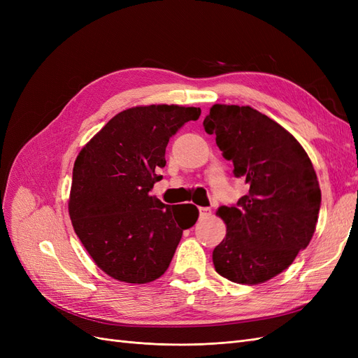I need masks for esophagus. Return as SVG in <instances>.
Instances as JSON below:
<instances>
[{
	"label": "esophagus",
	"instance_id": "esophagus-1",
	"mask_svg": "<svg viewBox=\"0 0 358 358\" xmlns=\"http://www.w3.org/2000/svg\"><path fill=\"white\" fill-rule=\"evenodd\" d=\"M199 210H200V218H208V216H210L212 213L210 208H200Z\"/></svg>",
	"mask_w": 358,
	"mask_h": 358
}]
</instances>
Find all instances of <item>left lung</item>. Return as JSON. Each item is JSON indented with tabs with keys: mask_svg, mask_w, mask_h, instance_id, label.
Here are the masks:
<instances>
[{
	"mask_svg": "<svg viewBox=\"0 0 358 358\" xmlns=\"http://www.w3.org/2000/svg\"><path fill=\"white\" fill-rule=\"evenodd\" d=\"M203 125L249 185L236 206L216 212L227 234L213 249L215 270L231 282L263 284L288 268L315 233L317 173L296 137L252 107L213 104Z\"/></svg>",
	"mask_w": 358,
	"mask_h": 358,
	"instance_id": "obj_1",
	"label": "left lung"
}]
</instances>
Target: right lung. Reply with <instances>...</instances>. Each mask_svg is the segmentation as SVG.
<instances>
[{"mask_svg": "<svg viewBox=\"0 0 358 358\" xmlns=\"http://www.w3.org/2000/svg\"><path fill=\"white\" fill-rule=\"evenodd\" d=\"M200 107L136 106L115 115L74 161L69 213L82 245L104 273L127 284L164 275L183 230L199 218L192 204L149 196L166 166V148Z\"/></svg>", "mask_w": 358, "mask_h": 358, "instance_id": "right-lung-1", "label": "right lung"}]
</instances>
